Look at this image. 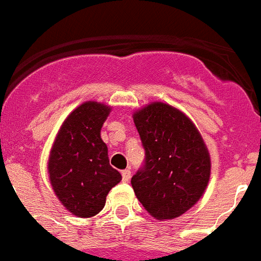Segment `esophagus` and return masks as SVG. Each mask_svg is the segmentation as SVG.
I'll return each mask as SVG.
<instances>
[{"mask_svg":"<svg viewBox=\"0 0 261 261\" xmlns=\"http://www.w3.org/2000/svg\"><path fill=\"white\" fill-rule=\"evenodd\" d=\"M130 176H132V172H130V170L122 171V180H124V182H128L129 179H130Z\"/></svg>","mask_w":261,"mask_h":261,"instance_id":"esophagus-1","label":"esophagus"}]
</instances>
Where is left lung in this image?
I'll return each mask as SVG.
<instances>
[{"mask_svg":"<svg viewBox=\"0 0 261 261\" xmlns=\"http://www.w3.org/2000/svg\"><path fill=\"white\" fill-rule=\"evenodd\" d=\"M145 162L132 187L144 209L159 221L172 220L202 198L210 179V155L201 133L182 110L151 102L133 113Z\"/></svg>","mask_w":261,"mask_h":261,"instance_id":"8db88e82","label":"left lung"}]
</instances>
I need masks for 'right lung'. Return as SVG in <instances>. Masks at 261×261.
I'll list each match as a JSON object with an SVG mask.
<instances>
[{"label":"right lung","instance_id":"add662e5","mask_svg":"<svg viewBox=\"0 0 261 261\" xmlns=\"http://www.w3.org/2000/svg\"><path fill=\"white\" fill-rule=\"evenodd\" d=\"M110 110L101 102L81 103L63 121L49 152L47 170L52 190L60 203L81 218L99 213L106 195L121 180L101 139Z\"/></svg>","mask_w":261,"mask_h":261}]
</instances>
